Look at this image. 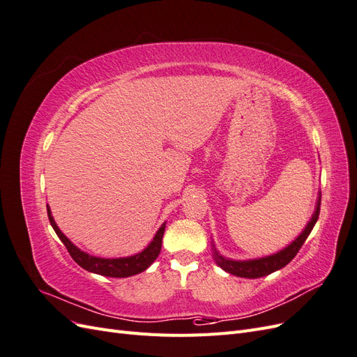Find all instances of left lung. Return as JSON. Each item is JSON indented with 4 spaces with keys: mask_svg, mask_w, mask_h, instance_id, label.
Masks as SVG:
<instances>
[{
    "mask_svg": "<svg viewBox=\"0 0 357 357\" xmlns=\"http://www.w3.org/2000/svg\"><path fill=\"white\" fill-rule=\"evenodd\" d=\"M320 201H321V197H319L316 211H314V214H312V219L307 225V228L302 231V234L298 236V238L290 245H287L284 250L278 252L273 256L255 259V261H231V259H225L218 252H214L215 264H218L222 269H225L226 273H229L236 277H244V278H259V277L271 274V273L277 271V269H282L298 255L302 244L305 243L310 232L312 231V228H314V225H316V222L319 219V214H320Z\"/></svg>",
    "mask_w": 357,
    "mask_h": 357,
    "instance_id": "left-lung-1",
    "label": "left lung"
}]
</instances>
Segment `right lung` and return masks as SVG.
I'll return each instance as SVG.
<instances>
[{
    "label": "right lung",
    "instance_id": "obj_1",
    "mask_svg": "<svg viewBox=\"0 0 357 357\" xmlns=\"http://www.w3.org/2000/svg\"><path fill=\"white\" fill-rule=\"evenodd\" d=\"M47 215H49V222L52 225V228L55 229L59 240L63 243V245L67 247V250L70 256L74 259V262L79 264L83 269H86V271L89 273H95L105 277H116V278L131 277V275L143 273L144 269H147L155 262V259L160 253L162 236H164L165 225L160 226V229L156 232L153 241L150 243L149 247L144 248L142 253H138L135 256H129V257H121V259H102V257L89 256L88 253L79 250V248L59 231L55 220L52 218L49 207H47Z\"/></svg>",
    "mask_w": 357,
    "mask_h": 357
}]
</instances>
